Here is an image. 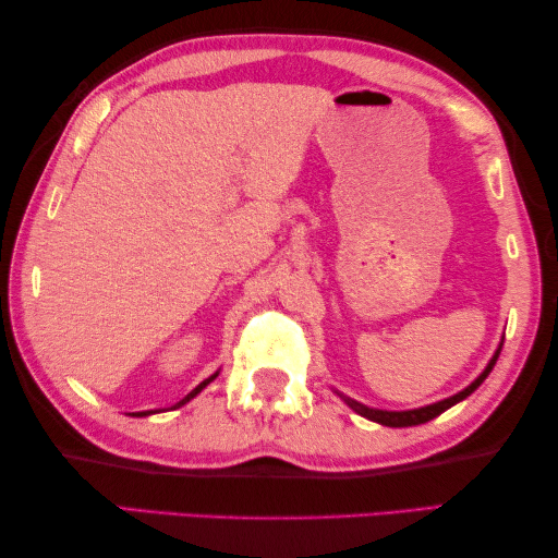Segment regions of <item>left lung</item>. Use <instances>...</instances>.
Here are the masks:
<instances>
[{
	"label": "left lung",
	"mask_w": 558,
	"mask_h": 558,
	"mask_svg": "<svg viewBox=\"0 0 558 558\" xmlns=\"http://www.w3.org/2000/svg\"><path fill=\"white\" fill-rule=\"evenodd\" d=\"M499 351H501V343H499V349L495 351V355H492V359H489L487 368L482 371L480 376L474 378L468 388L460 390V392H454V396L445 398V400H437V403H433V405H423V408H415V410H378V408L363 405V403H359V400L343 396V392H339V390H336V392H339V396L343 398V403L349 405L351 410H355V413L363 415V417H368V420H373V423H378V425H386V427H413V425H423V423H427V420H433V417H437L440 413H445L447 408L458 405L460 400L472 396V392L477 390V388L482 386V383H485V378L489 376L492 368H495V363H497V359H499Z\"/></svg>",
	"instance_id": "8db88e82"
}]
</instances>
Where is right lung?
Returning <instances> with one entry per match:
<instances>
[{
	"instance_id": "add662e5",
	"label": "right lung",
	"mask_w": 558,
	"mask_h": 558,
	"mask_svg": "<svg viewBox=\"0 0 558 558\" xmlns=\"http://www.w3.org/2000/svg\"><path fill=\"white\" fill-rule=\"evenodd\" d=\"M217 373H219V371H217ZM217 373H213V376H209V378H205L203 383H199V386H197L195 390H190V392H187V396L180 400V403H175V405H172V410H175V408H180V405H185V403H190V400H193V398L197 396V392H199V390H205V388L209 386V383H213V380L217 378ZM153 413H158V410H143V413H138V417H145V415H153Z\"/></svg>"
}]
</instances>
